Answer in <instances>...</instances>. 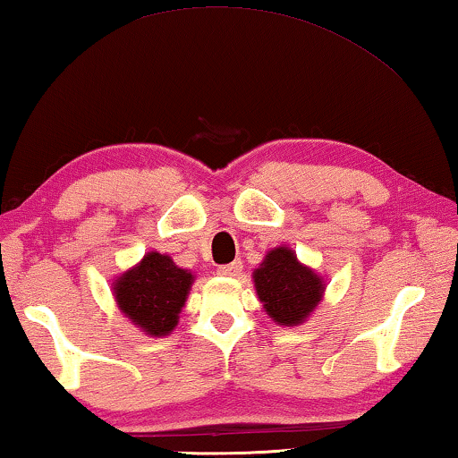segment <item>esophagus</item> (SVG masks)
Instances as JSON below:
<instances>
[{
	"mask_svg": "<svg viewBox=\"0 0 458 458\" xmlns=\"http://www.w3.org/2000/svg\"><path fill=\"white\" fill-rule=\"evenodd\" d=\"M242 272V263L241 261H232L228 266H222L217 269V274L224 276V278H236V276H241Z\"/></svg>",
	"mask_w": 458,
	"mask_h": 458,
	"instance_id": "34e87169",
	"label": "esophagus"
}]
</instances>
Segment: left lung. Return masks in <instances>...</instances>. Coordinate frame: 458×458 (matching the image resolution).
Wrapping results in <instances>:
<instances>
[{
    "mask_svg": "<svg viewBox=\"0 0 458 458\" xmlns=\"http://www.w3.org/2000/svg\"><path fill=\"white\" fill-rule=\"evenodd\" d=\"M253 286L263 311L284 327L305 324L326 294L324 276L301 263L286 244L267 250L255 267Z\"/></svg>",
    "mask_w": 458,
    "mask_h": 458,
    "instance_id": "obj_1",
    "label": "left lung"
}]
</instances>
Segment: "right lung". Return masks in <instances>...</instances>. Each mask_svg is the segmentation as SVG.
<instances>
[{
    "label": "right lung",
    "instance_id": "add662e5",
    "mask_svg": "<svg viewBox=\"0 0 458 458\" xmlns=\"http://www.w3.org/2000/svg\"><path fill=\"white\" fill-rule=\"evenodd\" d=\"M195 274L170 255L149 250L137 266L115 276L112 294L120 313L151 338L170 336L189 299Z\"/></svg>",
    "mask_w": 458,
    "mask_h": 458
}]
</instances>
